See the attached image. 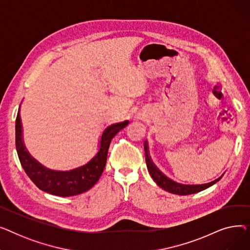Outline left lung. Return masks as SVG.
<instances>
[{
  "mask_svg": "<svg viewBox=\"0 0 250 250\" xmlns=\"http://www.w3.org/2000/svg\"><path fill=\"white\" fill-rule=\"evenodd\" d=\"M144 148H145L146 164H147V168H148V171H149L150 175L152 176L153 180L157 183V185L168 192L179 194V195H187V194H192V193L200 192L209 187L214 186L215 183H217L223 177V175H224V174H222L220 177H218L214 181L204 183V185H182V183H178L172 179H170L169 177H167L164 173H162L160 171L158 167L154 164V162L151 159L150 153H149V146H148L147 140L145 141V143H144Z\"/></svg>",
  "mask_w": 250,
  "mask_h": 250,
  "instance_id": "left-lung-1",
  "label": "left lung"
}]
</instances>
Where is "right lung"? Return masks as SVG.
I'll list each match as a JSON object with an SVG mask.
<instances>
[{
	"label": "right lung",
	"mask_w": 250,
	"mask_h": 250,
	"mask_svg": "<svg viewBox=\"0 0 250 250\" xmlns=\"http://www.w3.org/2000/svg\"><path fill=\"white\" fill-rule=\"evenodd\" d=\"M21 106V104H20ZM128 121L116 123L105 128L98 143V151L84 165L65 170H52L43 166L30 155L23 141L20 107L16 117V150L20 163L34 185L47 193L58 196H72L93 188L106 164L108 148L112 138L128 125Z\"/></svg>",
	"instance_id": "right-lung-1"
}]
</instances>
